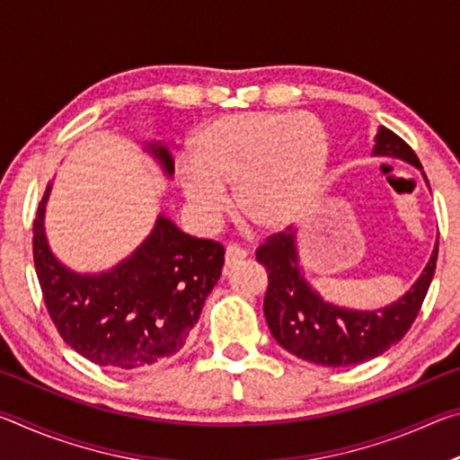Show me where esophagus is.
Masks as SVG:
<instances>
[{
  "mask_svg": "<svg viewBox=\"0 0 460 460\" xmlns=\"http://www.w3.org/2000/svg\"><path fill=\"white\" fill-rule=\"evenodd\" d=\"M247 258V252L243 247H239V245H235V243H229L227 245V249H225V261H227V266L231 268V266H235L237 261H241V260H245Z\"/></svg>",
  "mask_w": 460,
  "mask_h": 460,
  "instance_id": "34e87169",
  "label": "esophagus"
}]
</instances>
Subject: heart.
<instances>
[{
  "mask_svg": "<svg viewBox=\"0 0 460 460\" xmlns=\"http://www.w3.org/2000/svg\"><path fill=\"white\" fill-rule=\"evenodd\" d=\"M178 182L192 219L211 229L227 211V186L239 215L261 231L298 223L323 190L331 142L310 113L249 111L202 126Z\"/></svg>",
  "mask_w": 460,
  "mask_h": 460,
  "instance_id": "heart-1",
  "label": "heart"
}]
</instances>
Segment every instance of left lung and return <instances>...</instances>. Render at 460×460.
Masks as SVG:
<instances>
[{
	"label": "left lung",
	"instance_id": "8db88e82",
	"mask_svg": "<svg viewBox=\"0 0 460 460\" xmlns=\"http://www.w3.org/2000/svg\"><path fill=\"white\" fill-rule=\"evenodd\" d=\"M373 158H392L416 166L414 150L394 131L379 126L373 137ZM426 181V174L422 172ZM428 184V181H426ZM430 189V186H428ZM258 261L268 270L263 314L274 339L288 353L324 367H347L385 353L416 321L434 278L438 237L422 274L398 300L381 308L357 310L332 305L308 282L298 253V233H278L258 249Z\"/></svg>",
	"mask_w": 460,
	"mask_h": 460
}]
</instances>
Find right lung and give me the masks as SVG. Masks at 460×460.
Segmentation results:
<instances>
[{"mask_svg":"<svg viewBox=\"0 0 460 460\" xmlns=\"http://www.w3.org/2000/svg\"><path fill=\"white\" fill-rule=\"evenodd\" d=\"M166 178L174 158L162 142H146ZM44 192L34 219V263L46 308L60 337L84 359L115 369H139L176 355L199 323L219 282L225 249L158 215L128 258L103 271H75L54 255L46 237Z\"/></svg>","mask_w":460,"mask_h":460,"instance_id":"right-lung-1","label":"right lung"}]
</instances>
